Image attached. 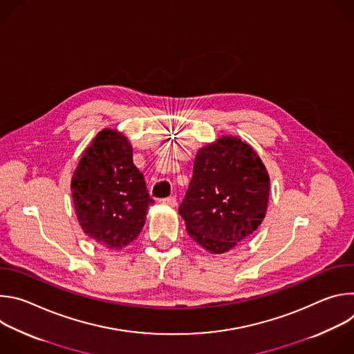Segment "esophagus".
Wrapping results in <instances>:
<instances>
[{
	"mask_svg": "<svg viewBox=\"0 0 354 354\" xmlns=\"http://www.w3.org/2000/svg\"><path fill=\"white\" fill-rule=\"evenodd\" d=\"M160 203H161V205H164V206L175 207V206H176V197H175V196H171V197L162 198V200H160Z\"/></svg>",
	"mask_w": 354,
	"mask_h": 354,
	"instance_id": "1",
	"label": "esophagus"
}]
</instances>
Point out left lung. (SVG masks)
I'll use <instances>...</instances> for the list:
<instances>
[{"label": "left lung", "mask_w": 354, "mask_h": 354, "mask_svg": "<svg viewBox=\"0 0 354 354\" xmlns=\"http://www.w3.org/2000/svg\"><path fill=\"white\" fill-rule=\"evenodd\" d=\"M270 178L257 151L236 136L201 147L179 214L187 234L210 254H225L262 224Z\"/></svg>", "instance_id": "1"}]
</instances>
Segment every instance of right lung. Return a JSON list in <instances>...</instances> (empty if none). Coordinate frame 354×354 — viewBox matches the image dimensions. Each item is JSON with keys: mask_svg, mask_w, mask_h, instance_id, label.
<instances>
[{"mask_svg": "<svg viewBox=\"0 0 354 354\" xmlns=\"http://www.w3.org/2000/svg\"><path fill=\"white\" fill-rule=\"evenodd\" d=\"M75 214L82 231L96 243L119 250L131 243L154 203L142 174L133 164V147L116 129L100 130L71 178Z\"/></svg>", "mask_w": 354, "mask_h": 354, "instance_id": "right-lung-1", "label": "right lung"}]
</instances>
